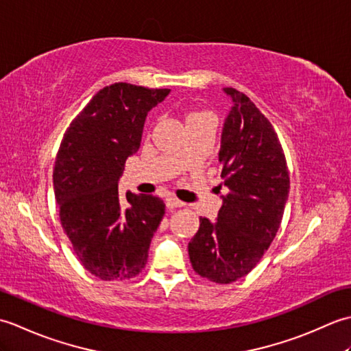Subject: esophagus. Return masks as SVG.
<instances>
[{
  "label": "esophagus",
  "mask_w": 351,
  "mask_h": 351,
  "mask_svg": "<svg viewBox=\"0 0 351 351\" xmlns=\"http://www.w3.org/2000/svg\"><path fill=\"white\" fill-rule=\"evenodd\" d=\"M182 205H184V204L181 202V200L173 197V196H170V197L166 199V206L169 208V210H176V208H180V206H182Z\"/></svg>",
  "instance_id": "obj_1"
}]
</instances>
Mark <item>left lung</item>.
Masks as SVG:
<instances>
[{
    "mask_svg": "<svg viewBox=\"0 0 351 351\" xmlns=\"http://www.w3.org/2000/svg\"><path fill=\"white\" fill-rule=\"evenodd\" d=\"M223 90L232 99L219 152L228 195L221 196L217 221L200 219L189 243L193 270L221 285L256 267L278 234L289 193L285 154L273 125L244 93Z\"/></svg>",
    "mask_w": 351,
    "mask_h": 351,
    "instance_id": "1",
    "label": "left lung"
}]
</instances>
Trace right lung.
<instances>
[{
	"mask_svg": "<svg viewBox=\"0 0 351 351\" xmlns=\"http://www.w3.org/2000/svg\"><path fill=\"white\" fill-rule=\"evenodd\" d=\"M170 88L114 83L101 88L66 130L56 156L54 193L60 223L80 263L102 280L136 278L166 205L126 193L117 182L140 147L147 111Z\"/></svg>",
	"mask_w": 351,
	"mask_h": 351,
	"instance_id": "add662e5",
	"label": "right lung"
}]
</instances>
